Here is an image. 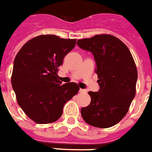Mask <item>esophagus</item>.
Returning a JSON list of instances; mask_svg holds the SVG:
<instances>
[{
    "label": "esophagus",
    "mask_w": 152,
    "mask_h": 152,
    "mask_svg": "<svg viewBox=\"0 0 152 152\" xmlns=\"http://www.w3.org/2000/svg\"><path fill=\"white\" fill-rule=\"evenodd\" d=\"M80 92H81V93H84V92H86V90H85V89L80 88Z\"/></svg>",
    "instance_id": "obj_1"
}]
</instances>
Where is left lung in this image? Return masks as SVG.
I'll return each instance as SVG.
<instances>
[{"label": "left lung", "mask_w": 152, "mask_h": 152, "mask_svg": "<svg viewBox=\"0 0 152 152\" xmlns=\"http://www.w3.org/2000/svg\"><path fill=\"white\" fill-rule=\"evenodd\" d=\"M76 44L92 53L99 86L98 91H88L91 103L81 108V115L93 127H112L124 117L135 96L138 74L132 56L112 35H96L78 40Z\"/></svg>", "instance_id": "1"}]
</instances>
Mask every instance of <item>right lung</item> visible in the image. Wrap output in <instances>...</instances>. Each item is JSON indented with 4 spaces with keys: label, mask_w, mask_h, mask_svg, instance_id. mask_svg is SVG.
I'll use <instances>...</instances> for the list:
<instances>
[{
    "label": "right lung",
    "mask_w": 152,
    "mask_h": 152,
    "mask_svg": "<svg viewBox=\"0 0 152 152\" xmlns=\"http://www.w3.org/2000/svg\"><path fill=\"white\" fill-rule=\"evenodd\" d=\"M76 42V39L41 35L25 43L16 56L12 86L20 108L34 122L56 121L66 102L78 93L76 83L61 84L57 75L64 58Z\"/></svg>",
    "instance_id": "obj_1"
}]
</instances>
